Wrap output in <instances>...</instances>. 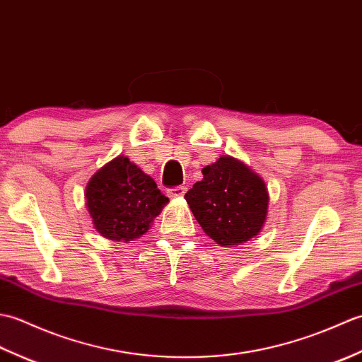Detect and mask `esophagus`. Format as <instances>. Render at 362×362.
<instances>
[{"mask_svg": "<svg viewBox=\"0 0 362 362\" xmlns=\"http://www.w3.org/2000/svg\"><path fill=\"white\" fill-rule=\"evenodd\" d=\"M187 193V187H173L168 189L169 197H182Z\"/></svg>", "mask_w": 362, "mask_h": 362, "instance_id": "esophagus-1", "label": "esophagus"}]
</instances>
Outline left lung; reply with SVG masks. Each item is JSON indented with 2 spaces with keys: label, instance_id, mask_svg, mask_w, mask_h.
I'll return each mask as SVG.
<instances>
[{
  "label": "left lung",
  "instance_id": "1",
  "mask_svg": "<svg viewBox=\"0 0 362 362\" xmlns=\"http://www.w3.org/2000/svg\"><path fill=\"white\" fill-rule=\"evenodd\" d=\"M202 174L185 199L204 232L226 247L258 235L267 214L264 182L232 157H221Z\"/></svg>",
  "mask_w": 362,
  "mask_h": 362
}]
</instances>
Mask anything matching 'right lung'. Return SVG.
I'll return each instance as SVG.
<instances>
[{
  "label": "right lung",
  "mask_w": 362,
  "mask_h": 362,
  "mask_svg": "<svg viewBox=\"0 0 362 362\" xmlns=\"http://www.w3.org/2000/svg\"><path fill=\"white\" fill-rule=\"evenodd\" d=\"M86 197L95 228L112 241H132L144 235L168 202L157 183L124 156L91 177Z\"/></svg>",
  "instance_id": "right-lung-1"
}]
</instances>
